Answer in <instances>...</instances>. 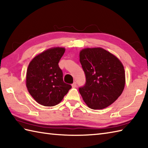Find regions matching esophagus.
<instances>
[{
	"mask_svg": "<svg viewBox=\"0 0 148 148\" xmlns=\"http://www.w3.org/2000/svg\"><path fill=\"white\" fill-rule=\"evenodd\" d=\"M72 86L73 87V88H76V87L77 86V83H76V82H74L73 83H72Z\"/></svg>",
	"mask_w": 148,
	"mask_h": 148,
	"instance_id": "esophagus-1",
	"label": "esophagus"
}]
</instances>
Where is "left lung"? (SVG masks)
Returning a JSON list of instances; mask_svg holds the SVG:
<instances>
[{"label":"left lung","mask_w":148,"mask_h":148,"mask_svg":"<svg viewBox=\"0 0 148 148\" xmlns=\"http://www.w3.org/2000/svg\"><path fill=\"white\" fill-rule=\"evenodd\" d=\"M79 61L86 77L79 92L92 109H102L121 95L125 84L123 65L111 53L101 48L81 50Z\"/></svg>","instance_id":"8db88e82"}]
</instances>
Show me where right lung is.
<instances>
[{"label": "right lung", "instance_id": "1", "mask_svg": "<svg viewBox=\"0 0 148 148\" xmlns=\"http://www.w3.org/2000/svg\"><path fill=\"white\" fill-rule=\"evenodd\" d=\"M64 48H53L34 57L27 71L26 85L34 100L45 106L60 102L72 86L64 83L58 63L64 54Z\"/></svg>", "mask_w": 148, "mask_h": 148}]
</instances>
